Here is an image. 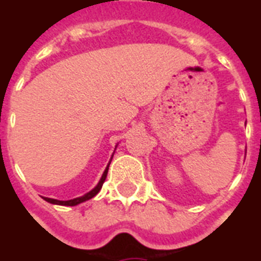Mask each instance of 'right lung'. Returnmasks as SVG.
<instances>
[{"mask_svg":"<svg viewBox=\"0 0 261 261\" xmlns=\"http://www.w3.org/2000/svg\"><path fill=\"white\" fill-rule=\"evenodd\" d=\"M116 146H117V145H116ZM116 146H115V150H116ZM112 156H114V154H112ZM111 161H112V158L110 159V162H108L107 167H106L105 172H103V175H102V177H100V180H99V183L96 184V186L94 187L93 190L90 191V192L85 193L84 196H81V197H77V199H73V200H66V201H61V200H56V199H49V197H43V199H44L45 201L50 202V204H55V205H64V206H75V205L81 204V202H85V201H87V200L93 199L94 196L98 195L99 191L102 190L103 183H105L106 177H107L108 167H110Z\"/></svg>","mask_w":261,"mask_h":261,"instance_id":"1","label":"right lung"}]
</instances>
